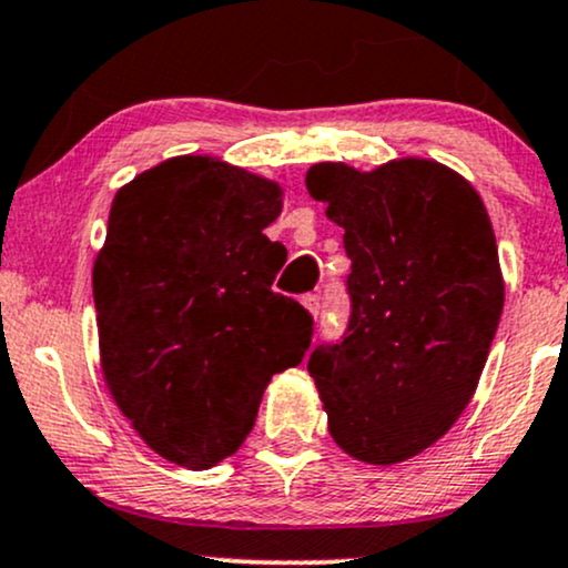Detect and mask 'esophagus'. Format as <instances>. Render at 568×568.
Here are the masks:
<instances>
[{"mask_svg":"<svg viewBox=\"0 0 568 568\" xmlns=\"http://www.w3.org/2000/svg\"><path fill=\"white\" fill-rule=\"evenodd\" d=\"M302 304H304V310L312 314V317H317V314H320V296H317V293H306V296L302 298Z\"/></svg>","mask_w":568,"mask_h":568,"instance_id":"obj_1","label":"esophagus"}]
</instances>
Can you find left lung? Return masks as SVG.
Here are the masks:
<instances>
[{"label":"left lung","instance_id":"8db88e82","mask_svg":"<svg viewBox=\"0 0 568 568\" xmlns=\"http://www.w3.org/2000/svg\"><path fill=\"white\" fill-rule=\"evenodd\" d=\"M306 190L352 258L346 336L310 357L327 432L394 466L442 439L479 386L505 302L495 230L474 184L432 159L314 163Z\"/></svg>","mask_w":568,"mask_h":568}]
</instances>
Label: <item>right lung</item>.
I'll return each mask as SVG.
<instances>
[{"instance_id":"right-lung-1","label":"right lung","mask_w":568,"mask_h":568,"mask_svg":"<svg viewBox=\"0 0 568 568\" xmlns=\"http://www.w3.org/2000/svg\"><path fill=\"white\" fill-rule=\"evenodd\" d=\"M283 187L216 155H176L113 197L92 270L108 392L150 449L211 468L254 428L272 375L312 344L272 291L285 248L264 235Z\"/></svg>"}]
</instances>
